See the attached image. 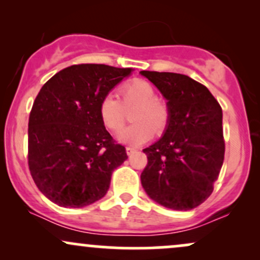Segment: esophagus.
<instances>
[{"label":"esophagus","mask_w":260,"mask_h":260,"mask_svg":"<svg viewBox=\"0 0 260 260\" xmlns=\"http://www.w3.org/2000/svg\"><path fill=\"white\" fill-rule=\"evenodd\" d=\"M126 151H127V155H132L137 151V149H134L132 147H127L126 148Z\"/></svg>","instance_id":"obj_1"}]
</instances>
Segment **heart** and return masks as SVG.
Masks as SVG:
<instances>
[{"label": "heart", "mask_w": 260, "mask_h": 260, "mask_svg": "<svg viewBox=\"0 0 260 260\" xmlns=\"http://www.w3.org/2000/svg\"><path fill=\"white\" fill-rule=\"evenodd\" d=\"M121 101L107 94L99 104V115L103 123L110 129H118L124 122L126 110L137 105L132 113L136 123L118 131L117 139L129 145H142L151 139L155 131L161 132L169 121L168 105L156 98L151 83L144 79H133L120 88Z\"/></svg>", "instance_id": "obj_1"}]
</instances>
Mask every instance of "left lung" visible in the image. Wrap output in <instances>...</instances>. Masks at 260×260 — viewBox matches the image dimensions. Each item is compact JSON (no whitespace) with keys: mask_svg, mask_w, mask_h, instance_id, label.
I'll list each match as a JSON object with an SVG mask.
<instances>
[{"mask_svg":"<svg viewBox=\"0 0 260 260\" xmlns=\"http://www.w3.org/2000/svg\"><path fill=\"white\" fill-rule=\"evenodd\" d=\"M140 73L159 89L169 109L164 136L143 149L148 164L142 186L165 208L194 209L213 193L223 162L221 106L207 86L184 74Z\"/></svg>","mask_w":260,"mask_h":260,"instance_id":"obj_1","label":"left lung"}]
</instances>
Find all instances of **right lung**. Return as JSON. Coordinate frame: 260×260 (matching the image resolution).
Returning <instances> with one entry per match:
<instances>
[{
	"instance_id": "add662e5",
	"label": "right lung",
	"mask_w": 260,
	"mask_h": 260,
	"mask_svg": "<svg viewBox=\"0 0 260 260\" xmlns=\"http://www.w3.org/2000/svg\"><path fill=\"white\" fill-rule=\"evenodd\" d=\"M132 68L73 64L43 85L28 128V165L40 192L64 208L106 194L113 170L127 159L99 115V104Z\"/></svg>"
}]
</instances>
